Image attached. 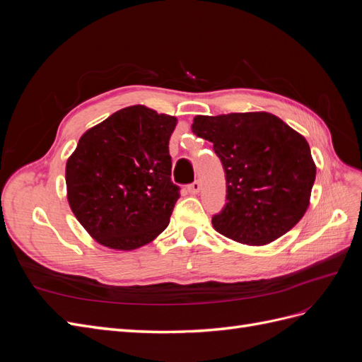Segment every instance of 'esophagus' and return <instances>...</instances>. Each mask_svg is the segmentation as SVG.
<instances>
[{
    "label": "esophagus",
    "instance_id": "34e87169",
    "mask_svg": "<svg viewBox=\"0 0 362 362\" xmlns=\"http://www.w3.org/2000/svg\"><path fill=\"white\" fill-rule=\"evenodd\" d=\"M201 190V182L199 181H194V182H192L190 185H189V192L192 193V194H196Z\"/></svg>",
    "mask_w": 362,
    "mask_h": 362
}]
</instances>
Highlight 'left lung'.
Wrapping results in <instances>:
<instances>
[{"mask_svg":"<svg viewBox=\"0 0 362 362\" xmlns=\"http://www.w3.org/2000/svg\"><path fill=\"white\" fill-rule=\"evenodd\" d=\"M192 131L211 141L226 180L217 233L264 246L288 233L310 206L315 163L306 139L267 112L194 116Z\"/></svg>","mask_w":362,"mask_h":362,"instance_id":"left-lung-1","label":"left lung"}]
</instances>
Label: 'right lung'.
Here are the masks:
<instances>
[{
    "label": "right lung",
    "instance_id": "obj_1",
    "mask_svg": "<svg viewBox=\"0 0 362 362\" xmlns=\"http://www.w3.org/2000/svg\"><path fill=\"white\" fill-rule=\"evenodd\" d=\"M178 119L129 105L89 128L66 161L74 216L100 245L134 250L168 228L180 187L169 139Z\"/></svg>",
    "mask_w": 362,
    "mask_h": 362
}]
</instances>
